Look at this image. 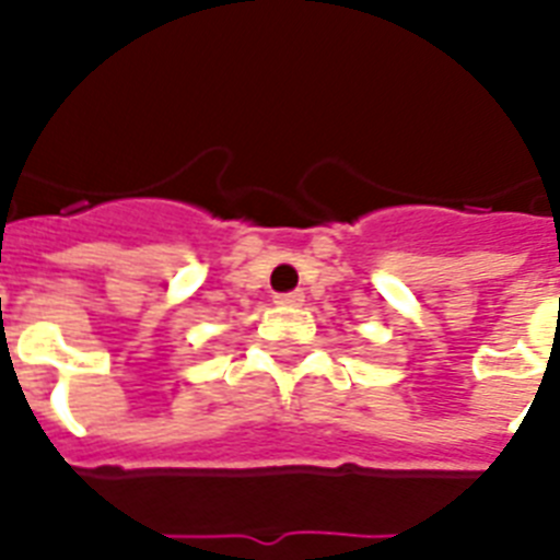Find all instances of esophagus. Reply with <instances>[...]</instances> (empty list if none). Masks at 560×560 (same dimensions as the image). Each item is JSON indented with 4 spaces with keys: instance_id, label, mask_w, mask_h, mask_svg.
Returning a JSON list of instances; mask_svg holds the SVG:
<instances>
[{
    "instance_id": "obj_1",
    "label": "esophagus",
    "mask_w": 560,
    "mask_h": 560,
    "mask_svg": "<svg viewBox=\"0 0 560 560\" xmlns=\"http://www.w3.org/2000/svg\"><path fill=\"white\" fill-rule=\"evenodd\" d=\"M276 302H279V305L296 307V305H302V302H305V296H302L299 290H293V293H281V296H276Z\"/></svg>"
}]
</instances>
